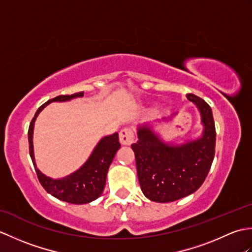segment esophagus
Returning a JSON list of instances; mask_svg holds the SVG:
<instances>
[{
  "label": "esophagus",
  "mask_w": 252,
  "mask_h": 252,
  "mask_svg": "<svg viewBox=\"0 0 252 252\" xmlns=\"http://www.w3.org/2000/svg\"><path fill=\"white\" fill-rule=\"evenodd\" d=\"M119 140L122 145L130 146L131 144L134 142V132H133V130L130 129V127H126V129H123L120 132Z\"/></svg>",
  "instance_id": "esophagus-1"
}]
</instances>
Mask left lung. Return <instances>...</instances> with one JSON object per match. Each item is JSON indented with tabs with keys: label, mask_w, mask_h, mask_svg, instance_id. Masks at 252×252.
I'll list each match as a JSON object with an SVG mask.
<instances>
[{
	"label": "left lung",
	"mask_w": 252,
	"mask_h": 252,
	"mask_svg": "<svg viewBox=\"0 0 252 252\" xmlns=\"http://www.w3.org/2000/svg\"><path fill=\"white\" fill-rule=\"evenodd\" d=\"M186 97L200 111L205 127L200 138L174 147L143 126L137 143L131 146L142 191L153 201L170 202L192 194L206 180L215 158L217 133L211 107L194 94Z\"/></svg>",
	"instance_id": "obj_1"
}]
</instances>
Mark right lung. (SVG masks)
I'll return each mask as SVG.
<instances>
[{"label": "right lung", "mask_w": 252, "mask_h": 252, "mask_svg": "<svg viewBox=\"0 0 252 252\" xmlns=\"http://www.w3.org/2000/svg\"><path fill=\"white\" fill-rule=\"evenodd\" d=\"M81 96H83V92L71 95H60L47 100L36 110L34 117L32 118L30 122L28 130L30 157L32 162H33L37 179H39L41 185L49 194L58 198V199L76 203V205H82V203L93 201L103 192L109 165L112 162L117 151L121 146L118 133L101 138L88 161L76 172L62 180L47 178L40 172L39 169H36L33 156V146H32V133H33V126L37 115L47 104L52 103V101H65L74 97H81Z\"/></svg>", "instance_id": "right-lung-1"}]
</instances>
